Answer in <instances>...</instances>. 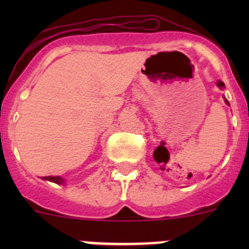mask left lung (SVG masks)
<instances>
[{"mask_svg":"<svg viewBox=\"0 0 249 249\" xmlns=\"http://www.w3.org/2000/svg\"><path fill=\"white\" fill-rule=\"evenodd\" d=\"M217 85H218V88H219V89H222V90L224 89V88H225L224 83H223L222 80H218V82H217ZM225 104H227V105H229V101H228L227 99H225Z\"/></svg>","mask_w":249,"mask_h":249,"instance_id":"8db88e82","label":"left lung"}]
</instances>
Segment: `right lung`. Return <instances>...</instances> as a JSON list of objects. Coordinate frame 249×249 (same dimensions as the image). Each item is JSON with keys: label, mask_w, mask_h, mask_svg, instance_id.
Instances as JSON below:
<instances>
[{"label": "right lung", "mask_w": 249, "mask_h": 249, "mask_svg": "<svg viewBox=\"0 0 249 249\" xmlns=\"http://www.w3.org/2000/svg\"><path fill=\"white\" fill-rule=\"evenodd\" d=\"M42 178H43V179L50 180V182L56 183V184H64V183H65L64 178L59 177V176H56V177H53V176H48V177H42Z\"/></svg>", "instance_id": "obj_1"}]
</instances>
